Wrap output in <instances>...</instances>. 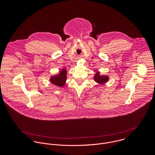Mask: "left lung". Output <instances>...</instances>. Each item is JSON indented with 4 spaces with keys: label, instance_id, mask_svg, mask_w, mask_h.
Returning <instances> with one entry per match:
<instances>
[{
    "label": "left lung",
    "instance_id": "obj_1",
    "mask_svg": "<svg viewBox=\"0 0 155 155\" xmlns=\"http://www.w3.org/2000/svg\"><path fill=\"white\" fill-rule=\"evenodd\" d=\"M94 79L95 82H96L98 84H104L109 80V77L107 75H101L100 72L97 71L94 74Z\"/></svg>",
    "mask_w": 155,
    "mask_h": 155
}]
</instances>
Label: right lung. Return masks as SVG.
Returning <instances> with one entry per match:
<instances>
[{"label":"right lung","mask_w":155,"mask_h":155,"mask_svg":"<svg viewBox=\"0 0 155 155\" xmlns=\"http://www.w3.org/2000/svg\"><path fill=\"white\" fill-rule=\"evenodd\" d=\"M67 80V70L63 68L57 74L51 76L49 81L51 84L58 87H63L66 84Z\"/></svg>","instance_id":"right-lung-1"}]
</instances>
